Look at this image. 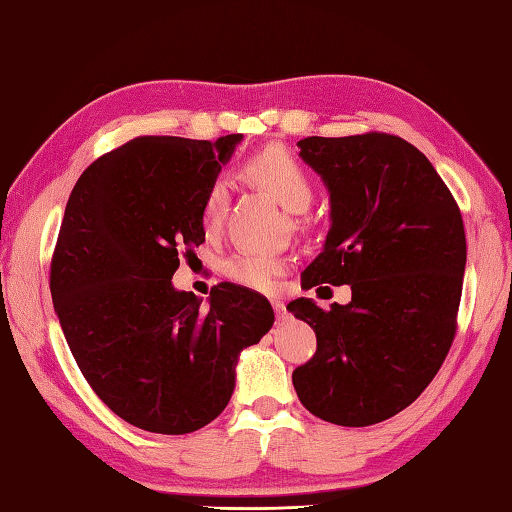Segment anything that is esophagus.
<instances>
[{
  "label": "esophagus",
  "mask_w": 512,
  "mask_h": 512,
  "mask_svg": "<svg viewBox=\"0 0 512 512\" xmlns=\"http://www.w3.org/2000/svg\"><path fill=\"white\" fill-rule=\"evenodd\" d=\"M273 310H275V315H277V322H284L286 315H288L284 302H279V299H273Z\"/></svg>",
  "instance_id": "34e87169"
}]
</instances>
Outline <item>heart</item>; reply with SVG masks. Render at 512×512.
<instances>
[{
  "label": "heart",
  "mask_w": 512,
  "mask_h": 512,
  "mask_svg": "<svg viewBox=\"0 0 512 512\" xmlns=\"http://www.w3.org/2000/svg\"><path fill=\"white\" fill-rule=\"evenodd\" d=\"M246 177L273 195L290 213H304L315 199V186L308 170L282 148H268L255 155L244 168ZM228 208V184L215 179L208 186L202 202V219L206 228H217L224 222ZM286 262L282 257L264 253H237L224 262V275L239 286L253 290H273Z\"/></svg>",
  "instance_id": "1"
}]
</instances>
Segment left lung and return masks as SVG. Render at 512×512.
Wrapping results in <instances>:
<instances>
[{
    "instance_id": "1",
    "label": "left lung",
    "mask_w": 512,
    "mask_h": 512,
    "mask_svg": "<svg viewBox=\"0 0 512 512\" xmlns=\"http://www.w3.org/2000/svg\"><path fill=\"white\" fill-rule=\"evenodd\" d=\"M297 146L324 179L333 219L302 286L348 284L353 299L330 310L308 297L286 306L317 335L293 386L324 422L379 424L424 393L455 339L462 213L426 155L402 137H306Z\"/></svg>"
}]
</instances>
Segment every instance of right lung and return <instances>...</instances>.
I'll return each instance as SVG.
<instances>
[{
  "mask_svg": "<svg viewBox=\"0 0 512 512\" xmlns=\"http://www.w3.org/2000/svg\"><path fill=\"white\" fill-rule=\"evenodd\" d=\"M242 135L135 137L90 164L68 197L50 295L97 397L148 433L186 435L230 402L237 357L275 322L237 284L208 306L173 286L179 255L204 244L202 202Z\"/></svg>",
  "mask_w": 512,
  "mask_h": 512,
  "instance_id": "obj_1",
  "label": "right lung"
}]
</instances>
